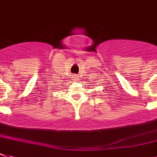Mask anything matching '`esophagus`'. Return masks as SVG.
I'll list each match as a JSON object with an SVG mask.
<instances>
[{
  "mask_svg": "<svg viewBox=\"0 0 157 157\" xmlns=\"http://www.w3.org/2000/svg\"><path fill=\"white\" fill-rule=\"evenodd\" d=\"M74 78L76 79V80H78L79 76H78V75H75V76H74Z\"/></svg>",
  "mask_w": 157,
  "mask_h": 157,
  "instance_id": "34e87169",
  "label": "esophagus"
}]
</instances>
